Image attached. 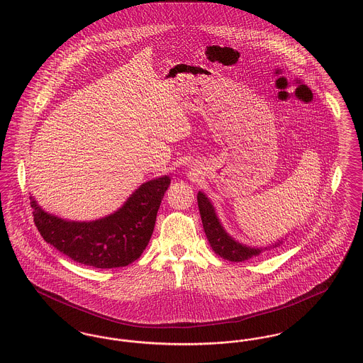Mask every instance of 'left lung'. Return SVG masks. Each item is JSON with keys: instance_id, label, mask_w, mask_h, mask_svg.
I'll return each instance as SVG.
<instances>
[{"instance_id": "obj_1", "label": "left lung", "mask_w": 363, "mask_h": 363, "mask_svg": "<svg viewBox=\"0 0 363 363\" xmlns=\"http://www.w3.org/2000/svg\"><path fill=\"white\" fill-rule=\"evenodd\" d=\"M197 203H199V209H200L203 227H204L208 242H209L211 247L213 249V252L218 256H220L222 259L234 261V262H241V261H246V259L259 256L264 250L275 249L283 243V240H277V242L269 245V246L255 247V246H247L241 242L235 241L225 231V227L222 225L218 215H216L215 208L203 191L197 193Z\"/></svg>"}]
</instances>
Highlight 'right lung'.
Returning <instances> with one entry per match:
<instances>
[{
  "label": "right lung",
  "instance_id": "right-lung-1",
  "mask_svg": "<svg viewBox=\"0 0 363 363\" xmlns=\"http://www.w3.org/2000/svg\"><path fill=\"white\" fill-rule=\"evenodd\" d=\"M172 179L169 175L140 185L116 212L91 222H74L43 211L31 196L34 222L43 240L69 259L95 267L120 268L145 250L156 213Z\"/></svg>",
  "mask_w": 363,
  "mask_h": 363
}]
</instances>
